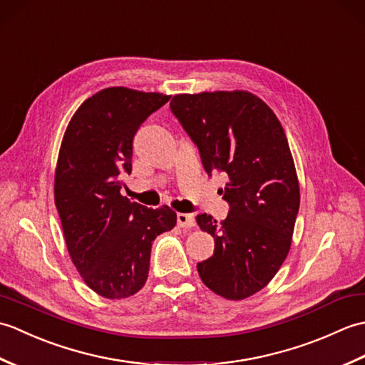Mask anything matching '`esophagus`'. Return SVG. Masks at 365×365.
I'll return each instance as SVG.
<instances>
[{"instance_id":"esophagus-1","label":"esophagus","mask_w":365,"mask_h":365,"mask_svg":"<svg viewBox=\"0 0 365 365\" xmlns=\"http://www.w3.org/2000/svg\"><path fill=\"white\" fill-rule=\"evenodd\" d=\"M177 224L180 227H192L195 226V216L191 213H177Z\"/></svg>"}]
</instances>
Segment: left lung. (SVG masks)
Here are the masks:
<instances>
[{"label":"left lung","mask_w":365,"mask_h":365,"mask_svg":"<svg viewBox=\"0 0 365 365\" xmlns=\"http://www.w3.org/2000/svg\"><path fill=\"white\" fill-rule=\"evenodd\" d=\"M170 111L197 145L205 173L229 177L220 190L227 218H196L215 238L212 257L197 263L199 276L222 298L245 299L274 277L292 245L299 185L284 128L246 91L180 94Z\"/></svg>","instance_id":"left-lung-1"}]
</instances>
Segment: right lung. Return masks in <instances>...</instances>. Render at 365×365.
<instances>
[{
	"label": "right lung",
	"mask_w": 365,
	"mask_h": 365,
	"mask_svg": "<svg viewBox=\"0 0 365 365\" xmlns=\"http://www.w3.org/2000/svg\"><path fill=\"white\" fill-rule=\"evenodd\" d=\"M169 98L127 88L100 91L76 110L61 144L54 204L67 250L84 282L108 299L143 289L153 240L177 222L168 205L147 208L120 195L136 131Z\"/></svg>",
	"instance_id": "right-lung-1"
}]
</instances>
